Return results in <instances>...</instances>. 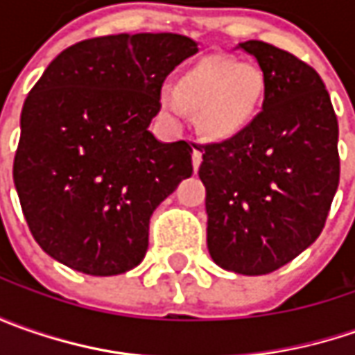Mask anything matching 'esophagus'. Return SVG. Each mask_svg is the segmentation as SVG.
Returning a JSON list of instances; mask_svg holds the SVG:
<instances>
[{
  "label": "esophagus",
  "instance_id": "1",
  "mask_svg": "<svg viewBox=\"0 0 355 355\" xmlns=\"http://www.w3.org/2000/svg\"><path fill=\"white\" fill-rule=\"evenodd\" d=\"M201 152L199 150H193V154H191V164H193V171L199 170V166H201Z\"/></svg>",
  "mask_w": 355,
  "mask_h": 355
}]
</instances>
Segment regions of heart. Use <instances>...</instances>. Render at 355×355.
Here are the masks:
<instances>
[{"label": "heart", "mask_w": 355, "mask_h": 355, "mask_svg": "<svg viewBox=\"0 0 355 355\" xmlns=\"http://www.w3.org/2000/svg\"><path fill=\"white\" fill-rule=\"evenodd\" d=\"M263 92L265 83L259 71L215 57L199 61L182 76L180 94L166 87L159 92V103L173 116L184 112V104L199 110L203 134L213 140H229L257 116Z\"/></svg>", "instance_id": "1"}]
</instances>
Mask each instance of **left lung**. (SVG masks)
<instances>
[{
  "mask_svg": "<svg viewBox=\"0 0 355 355\" xmlns=\"http://www.w3.org/2000/svg\"><path fill=\"white\" fill-rule=\"evenodd\" d=\"M263 71V110L241 134L199 146L207 249L259 277L291 263L324 229L340 182L338 118L320 75L288 51L239 43Z\"/></svg>",
  "mask_w": 355,
  "mask_h": 355,
  "instance_id": "left-lung-1",
  "label": "left lung"
}]
</instances>
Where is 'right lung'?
<instances>
[{
  "instance_id": "right-lung-1",
  "label": "right lung",
  "mask_w": 355,
  "mask_h": 355,
  "mask_svg": "<svg viewBox=\"0 0 355 355\" xmlns=\"http://www.w3.org/2000/svg\"><path fill=\"white\" fill-rule=\"evenodd\" d=\"M178 33H120L64 49L21 110L13 182L39 247L73 270L142 263L150 217L193 173L191 146L148 130L166 76L198 53Z\"/></svg>"
}]
</instances>
